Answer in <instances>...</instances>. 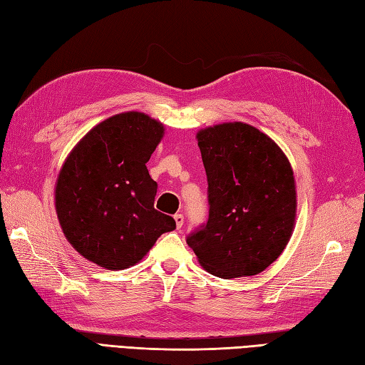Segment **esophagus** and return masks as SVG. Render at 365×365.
Instances as JSON below:
<instances>
[{"label":"esophagus","mask_w":365,"mask_h":365,"mask_svg":"<svg viewBox=\"0 0 365 365\" xmlns=\"http://www.w3.org/2000/svg\"><path fill=\"white\" fill-rule=\"evenodd\" d=\"M175 223H176L178 229L182 227V225H184V215H182V213H176V215H175Z\"/></svg>","instance_id":"esophagus-1"}]
</instances>
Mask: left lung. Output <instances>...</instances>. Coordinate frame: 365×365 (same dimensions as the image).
Masks as SVG:
<instances>
[{
	"instance_id": "obj_1",
	"label": "left lung",
	"mask_w": 365,
	"mask_h": 365,
	"mask_svg": "<svg viewBox=\"0 0 365 365\" xmlns=\"http://www.w3.org/2000/svg\"><path fill=\"white\" fill-rule=\"evenodd\" d=\"M209 184L206 226L187 237L204 269L247 277L279 259L296 226L294 172L275 142L245 122L197 133Z\"/></svg>"
}]
</instances>
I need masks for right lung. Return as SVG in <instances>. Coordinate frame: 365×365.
Returning <instances> with one entry per match:
<instances>
[{"instance_id": "add662e5", "label": "right lung", "mask_w": 365, "mask_h": 365, "mask_svg": "<svg viewBox=\"0 0 365 365\" xmlns=\"http://www.w3.org/2000/svg\"><path fill=\"white\" fill-rule=\"evenodd\" d=\"M164 130L145 113L114 114L88 131L65 159L54 190L56 212L66 240L86 260L110 271L130 268L176 227L153 206L158 184L145 165Z\"/></svg>"}]
</instances>
